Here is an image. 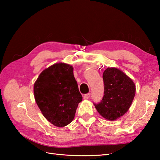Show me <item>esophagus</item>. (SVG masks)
Masks as SVG:
<instances>
[{
  "instance_id": "1",
  "label": "esophagus",
  "mask_w": 160,
  "mask_h": 160,
  "mask_svg": "<svg viewBox=\"0 0 160 160\" xmlns=\"http://www.w3.org/2000/svg\"><path fill=\"white\" fill-rule=\"evenodd\" d=\"M90 96H91V93H87V94H85V95H84V99H85V100L89 99V98H90Z\"/></svg>"
}]
</instances>
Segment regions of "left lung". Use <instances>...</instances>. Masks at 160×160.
<instances>
[{
	"instance_id": "8db88e82",
	"label": "left lung",
	"mask_w": 160,
	"mask_h": 160,
	"mask_svg": "<svg viewBox=\"0 0 160 160\" xmlns=\"http://www.w3.org/2000/svg\"><path fill=\"white\" fill-rule=\"evenodd\" d=\"M104 96L95 107L104 118L115 120L130 108L135 95V86L130 78L117 68L108 67L103 73Z\"/></svg>"
}]
</instances>
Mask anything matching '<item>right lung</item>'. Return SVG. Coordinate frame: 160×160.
I'll list each match as a JSON object with an SVG mask.
<instances>
[{"label": "right lung", "instance_id": "obj_1", "mask_svg": "<svg viewBox=\"0 0 160 160\" xmlns=\"http://www.w3.org/2000/svg\"><path fill=\"white\" fill-rule=\"evenodd\" d=\"M73 69L68 64H54L42 71L33 87L35 100L44 117L58 127L72 122L82 100Z\"/></svg>", "mask_w": 160, "mask_h": 160}]
</instances>
